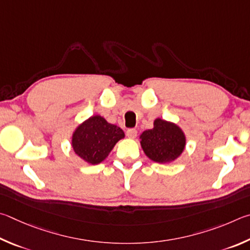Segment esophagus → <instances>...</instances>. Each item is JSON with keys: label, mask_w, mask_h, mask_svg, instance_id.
Masks as SVG:
<instances>
[{"label": "esophagus", "mask_w": 250, "mask_h": 250, "mask_svg": "<svg viewBox=\"0 0 250 250\" xmlns=\"http://www.w3.org/2000/svg\"><path fill=\"white\" fill-rule=\"evenodd\" d=\"M126 136L128 138H135L137 136V130L135 128H129L126 130Z\"/></svg>", "instance_id": "obj_1"}]
</instances>
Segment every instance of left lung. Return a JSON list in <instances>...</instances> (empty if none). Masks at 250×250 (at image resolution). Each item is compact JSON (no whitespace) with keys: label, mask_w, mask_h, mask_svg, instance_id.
<instances>
[{"label":"left lung","mask_w":250,"mask_h":250,"mask_svg":"<svg viewBox=\"0 0 250 250\" xmlns=\"http://www.w3.org/2000/svg\"><path fill=\"white\" fill-rule=\"evenodd\" d=\"M142 147L147 157L156 163L166 164L177 159L185 149L186 137L172 123L157 118L154 128L142 134Z\"/></svg>","instance_id":"8db88e82"}]
</instances>
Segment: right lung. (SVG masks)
Wrapping results in <instances>:
<instances>
[{
  "label": "right lung",
  "instance_id": "add662e5",
  "mask_svg": "<svg viewBox=\"0 0 250 250\" xmlns=\"http://www.w3.org/2000/svg\"><path fill=\"white\" fill-rule=\"evenodd\" d=\"M124 132L99 115L92 116L76 129L72 147L76 154L91 165H98L108 156Z\"/></svg>",
  "mask_w": 250,
  "mask_h": 250
}]
</instances>
